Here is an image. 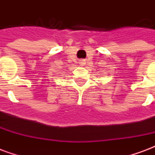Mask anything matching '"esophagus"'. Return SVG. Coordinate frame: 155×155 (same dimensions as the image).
Masks as SVG:
<instances>
[{
  "label": "esophagus",
  "mask_w": 155,
  "mask_h": 155,
  "mask_svg": "<svg viewBox=\"0 0 155 155\" xmlns=\"http://www.w3.org/2000/svg\"><path fill=\"white\" fill-rule=\"evenodd\" d=\"M79 63H80V64H81V65H84V64H85V62H84V61H83V60H82V61H80V62H79Z\"/></svg>",
  "instance_id": "obj_1"
}]
</instances>
